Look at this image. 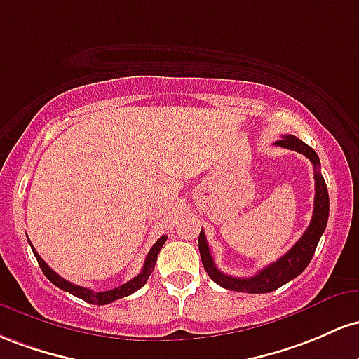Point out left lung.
Masks as SVG:
<instances>
[{
  "label": "left lung",
  "mask_w": 359,
  "mask_h": 359,
  "mask_svg": "<svg viewBox=\"0 0 359 359\" xmlns=\"http://www.w3.org/2000/svg\"><path fill=\"white\" fill-rule=\"evenodd\" d=\"M276 146L292 149V151L300 152L305 158L310 159L313 164V180H316V198H313V215L310 220L307 231L302 233V237L297 241V244L292 249L275 261V263L268 264L266 268L261 269L259 273L251 278H236L229 276L220 271L213 263V257L210 255V248H208L207 237L205 232H200L198 237V249L201 256V263H203L205 271L208 276L220 285L222 288L233 290V292H245V293H269L273 290L283 287L285 283L292 281L309 266L310 259H312L313 252H316L317 244H319L320 236L325 231L329 219V193L325 187L324 176L320 175V161L317 152L312 147L302 142L295 135H283L280 140H276Z\"/></svg>",
  "instance_id": "obj_1"
}]
</instances>
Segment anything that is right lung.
<instances>
[{"label":"right lung","instance_id":"add662e5","mask_svg":"<svg viewBox=\"0 0 359 359\" xmlns=\"http://www.w3.org/2000/svg\"><path fill=\"white\" fill-rule=\"evenodd\" d=\"M166 239H168V236H163L156 241V244L152 245L151 251H149V255L146 257V263H144L142 271H140L139 275H137L135 278H132V280L127 281V283H123L122 287H116L114 290H107V292H93V290H90V288L78 287V285H72L71 281L64 280V278L59 276L54 269H50L49 266H47V263L39 256V252L35 251L32 243H30V245H32V251H34L35 257H37V263H39L40 269H42L43 275L47 276V280L52 281L55 287L64 290V292H69L71 295L78 297V299L88 302V304L104 305V304H110V302L123 299V297L132 295V293L137 292V290L142 288L144 285H146L147 278L151 276L152 269H154V266H156V261H158V255H159L161 248H163L164 243H166Z\"/></svg>","mask_w":359,"mask_h":359}]
</instances>
